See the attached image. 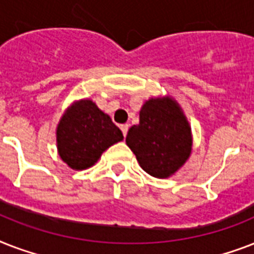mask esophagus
<instances>
[{
	"label": "esophagus",
	"mask_w": 254,
	"mask_h": 254,
	"mask_svg": "<svg viewBox=\"0 0 254 254\" xmlns=\"http://www.w3.org/2000/svg\"><path fill=\"white\" fill-rule=\"evenodd\" d=\"M120 129H121V131H123L124 137H127V129H129V125H127V124H124V125H121V127H120Z\"/></svg>",
	"instance_id": "1"
}]
</instances>
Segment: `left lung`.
Listing matches in <instances>:
<instances>
[{"label":"left lung","mask_w":254,"mask_h":254,"mask_svg":"<svg viewBox=\"0 0 254 254\" xmlns=\"http://www.w3.org/2000/svg\"><path fill=\"white\" fill-rule=\"evenodd\" d=\"M139 166L155 178H167L187 161L191 130L181 108L171 99H151L139 111V124L127 135Z\"/></svg>","instance_id":"left-lung-1"}]
</instances>
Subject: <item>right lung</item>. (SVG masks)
Wrapping results in <instances>:
<instances>
[{"instance_id":"right-lung-1","label":"right lung","mask_w":254,"mask_h":254,"mask_svg":"<svg viewBox=\"0 0 254 254\" xmlns=\"http://www.w3.org/2000/svg\"><path fill=\"white\" fill-rule=\"evenodd\" d=\"M123 138L111 117L91 100L73 104L62 117L57 130L59 155L75 170L91 167L103 151Z\"/></svg>"}]
</instances>
